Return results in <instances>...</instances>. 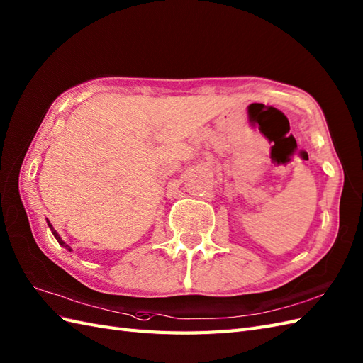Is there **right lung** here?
Returning a JSON list of instances; mask_svg holds the SVG:
<instances>
[{"label": "right lung", "mask_w": 363, "mask_h": 363, "mask_svg": "<svg viewBox=\"0 0 363 363\" xmlns=\"http://www.w3.org/2000/svg\"><path fill=\"white\" fill-rule=\"evenodd\" d=\"M48 225H49V228H50V231H52V234H54V235H55V238H57V240L60 242V245H63L66 250H69V251H72V250H70V246H69V245H66V243H65L63 240H61V238H60V235L57 234V231H55V229H54V228H52V225H50L49 222H48Z\"/></svg>", "instance_id": "right-lung-1"}]
</instances>
